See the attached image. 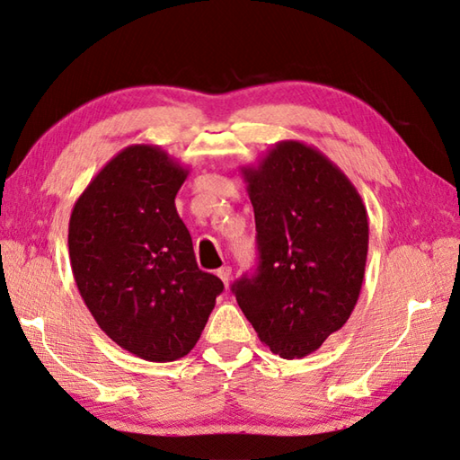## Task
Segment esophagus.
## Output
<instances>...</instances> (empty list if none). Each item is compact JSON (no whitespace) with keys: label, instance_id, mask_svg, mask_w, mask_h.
I'll return each mask as SVG.
<instances>
[{"label":"esophagus","instance_id":"obj_1","mask_svg":"<svg viewBox=\"0 0 460 460\" xmlns=\"http://www.w3.org/2000/svg\"><path fill=\"white\" fill-rule=\"evenodd\" d=\"M218 279L224 282V286H226L228 288V284H230V280H232V268L230 266H222L220 270H218Z\"/></svg>","mask_w":460,"mask_h":460}]
</instances>
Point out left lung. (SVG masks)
<instances>
[{"label": "left lung", "mask_w": 460, "mask_h": 460, "mask_svg": "<svg viewBox=\"0 0 460 460\" xmlns=\"http://www.w3.org/2000/svg\"><path fill=\"white\" fill-rule=\"evenodd\" d=\"M254 208L258 272L232 286L238 306L282 358H305L346 324L365 280L368 214L326 155L282 140L242 166Z\"/></svg>", "instance_id": "left-lung-1"}]
</instances>
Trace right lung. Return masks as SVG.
Returning <instances> with one entry per match:
<instances>
[{"instance_id":"add662e5","label":"right lung","mask_w":460,"mask_h":460,"mask_svg":"<svg viewBox=\"0 0 460 460\" xmlns=\"http://www.w3.org/2000/svg\"><path fill=\"white\" fill-rule=\"evenodd\" d=\"M188 174L160 146H128L69 216V262L85 306L111 341L150 362L186 357L224 290L198 268L176 210Z\"/></svg>"}]
</instances>
